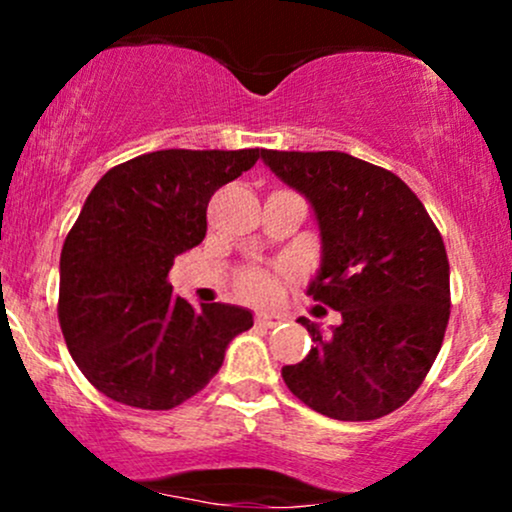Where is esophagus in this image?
I'll return each instance as SVG.
<instances>
[{
	"mask_svg": "<svg viewBox=\"0 0 512 512\" xmlns=\"http://www.w3.org/2000/svg\"><path fill=\"white\" fill-rule=\"evenodd\" d=\"M255 325L264 327V330H274V327L281 325V315H274V313H257V315H255Z\"/></svg>",
	"mask_w": 512,
	"mask_h": 512,
	"instance_id": "1",
	"label": "esophagus"
}]
</instances>
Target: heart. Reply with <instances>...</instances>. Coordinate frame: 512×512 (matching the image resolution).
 <instances>
[{"label": "heart", "mask_w": 512, "mask_h": 512, "mask_svg": "<svg viewBox=\"0 0 512 512\" xmlns=\"http://www.w3.org/2000/svg\"><path fill=\"white\" fill-rule=\"evenodd\" d=\"M240 291L252 301H267L276 291V276L267 269H248L240 276Z\"/></svg>", "instance_id": "1"}]
</instances>
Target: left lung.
<instances>
[{
    "instance_id": "8db88e82",
    "label": "left lung",
    "mask_w": 512,
    "mask_h": 512,
    "mask_svg": "<svg viewBox=\"0 0 512 512\" xmlns=\"http://www.w3.org/2000/svg\"><path fill=\"white\" fill-rule=\"evenodd\" d=\"M262 158L313 204L322 264L308 293L342 313L330 337L298 320L315 346L281 378L330 419H380L419 390L443 344L450 264L440 231L392 170L342 151Z\"/></svg>"
}]
</instances>
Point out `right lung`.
<instances>
[{
	"label": "right lung",
	"instance_id": "add662e5",
	"mask_svg": "<svg viewBox=\"0 0 512 512\" xmlns=\"http://www.w3.org/2000/svg\"><path fill=\"white\" fill-rule=\"evenodd\" d=\"M262 149H166L110 168L67 233L57 317L86 380L115 402L173 409L219 373L226 346L252 327L238 305L192 308L175 296V257L207 236L216 190Z\"/></svg>",
	"mask_w": 512,
	"mask_h": 512
}]
</instances>
